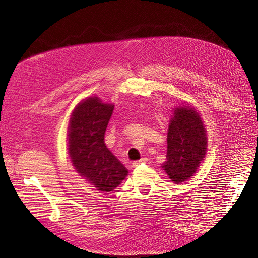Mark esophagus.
<instances>
[{"label": "esophagus", "instance_id": "obj_1", "mask_svg": "<svg viewBox=\"0 0 258 258\" xmlns=\"http://www.w3.org/2000/svg\"><path fill=\"white\" fill-rule=\"evenodd\" d=\"M145 162H147V158H141L140 160H137V161H135L134 163H132V166L138 167V166L142 165V163H145Z\"/></svg>", "mask_w": 258, "mask_h": 258}]
</instances>
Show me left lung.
<instances>
[{"instance_id": "8db88e82", "label": "left lung", "mask_w": 258, "mask_h": 258, "mask_svg": "<svg viewBox=\"0 0 258 258\" xmlns=\"http://www.w3.org/2000/svg\"><path fill=\"white\" fill-rule=\"evenodd\" d=\"M167 160L162 168L175 184L190 178L205 159L208 147L206 128L191 106L176 107L170 120Z\"/></svg>"}]
</instances>
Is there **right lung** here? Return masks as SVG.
I'll return each mask as SVG.
<instances>
[{"mask_svg":"<svg viewBox=\"0 0 258 258\" xmlns=\"http://www.w3.org/2000/svg\"><path fill=\"white\" fill-rule=\"evenodd\" d=\"M114 106L98 97L83 100L76 105L68 128L69 154L76 172L96 187L110 192L127 176L128 170L104 143L107 123Z\"/></svg>","mask_w":258,"mask_h":258,"instance_id":"1","label":"right lung"}]
</instances>
